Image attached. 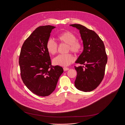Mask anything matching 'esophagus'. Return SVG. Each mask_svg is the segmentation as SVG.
I'll return each instance as SVG.
<instances>
[{"mask_svg":"<svg viewBox=\"0 0 125 125\" xmlns=\"http://www.w3.org/2000/svg\"><path fill=\"white\" fill-rule=\"evenodd\" d=\"M69 70V68H68V67H64L63 68V70L64 71H68Z\"/></svg>","mask_w":125,"mask_h":125,"instance_id":"34e87169","label":"esophagus"}]
</instances>
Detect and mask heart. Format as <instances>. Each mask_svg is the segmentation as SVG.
Instances as JSON below:
<instances>
[{
	"label": "heart",
	"mask_w": 125,
	"mask_h": 125,
	"mask_svg": "<svg viewBox=\"0 0 125 125\" xmlns=\"http://www.w3.org/2000/svg\"><path fill=\"white\" fill-rule=\"evenodd\" d=\"M60 42L68 45V51L70 50L74 53L80 52L82 45L81 43L76 40V37L73 33L69 31H65L60 34L57 37ZM46 48L49 53L54 55L57 53L58 50L57 44L52 39L48 40ZM74 61V58L71 54H60L54 58V64L62 66H67L70 65Z\"/></svg>",
	"instance_id": "b5f03b06"
}]
</instances>
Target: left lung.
I'll return each instance as SVG.
<instances>
[{
  "label": "left lung",
  "instance_id": "left-lung-1",
  "mask_svg": "<svg viewBox=\"0 0 125 125\" xmlns=\"http://www.w3.org/2000/svg\"><path fill=\"white\" fill-rule=\"evenodd\" d=\"M70 26L79 31L83 44V51L75 62L81 65L74 66L77 72L75 87L79 90L89 92L97 88L104 77L107 62L104 45L94 31L81 24Z\"/></svg>",
  "mask_w": 125,
  "mask_h": 125
}]
</instances>
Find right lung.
Returning <instances> with one entry per match:
<instances>
[{
	"mask_svg": "<svg viewBox=\"0 0 125 125\" xmlns=\"http://www.w3.org/2000/svg\"><path fill=\"white\" fill-rule=\"evenodd\" d=\"M55 27L39 26L24 42L19 57L21 75L23 82L33 93L48 96L55 89L63 68L52 66L46 48L51 33Z\"/></svg>",
	"mask_w": 125,
	"mask_h": 125,
	"instance_id": "1",
	"label": "right lung"
}]
</instances>
